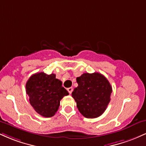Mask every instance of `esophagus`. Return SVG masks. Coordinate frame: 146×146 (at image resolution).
Wrapping results in <instances>:
<instances>
[{
	"mask_svg": "<svg viewBox=\"0 0 146 146\" xmlns=\"http://www.w3.org/2000/svg\"><path fill=\"white\" fill-rule=\"evenodd\" d=\"M73 88H72V87H70V88H67V90H68V93H69V94H71L72 93V92H73Z\"/></svg>",
	"mask_w": 146,
	"mask_h": 146,
	"instance_id": "obj_1",
	"label": "esophagus"
}]
</instances>
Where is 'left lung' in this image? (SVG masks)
Here are the masks:
<instances>
[{"mask_svg":"<svg viewBox=\"0 0 146 146\" xmlns=\"http://www.w3.org/2000/svg\"><path fill=\"white\" fill-rule=\"evenodd\" d=\"M78 86L72 97L79 111L86 118H96L104 113L110 101L112 86L99 73H84L76 79Z\"/></svg>","mask_w":146,"mask_h":146,"instance_id":"1","label":"left lung"}]
</instances>
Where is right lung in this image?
Returning <instances> with one entry per match:
<instances>
[{
    "label": "right lung",
    "mask_w": 146,
    "mask_h": 146,
    "mask_svg": "<svg viewBox=\"0 0 146 146\" xmlns=\"http://www.w3.org/2000/svg\"><path fill=\"white\" fill-rule=\"evenodd\" d=\"M62 84L53 73L47 75L40 72L30 77L26 83V93L30 104L39 115L51 117L58 111L60 100L68 95Z\"/></svg>",
    "instance_id": "add662e5"
}]
</instances>
